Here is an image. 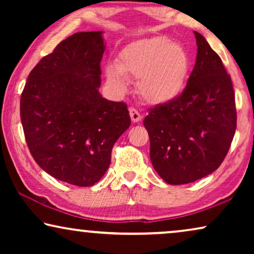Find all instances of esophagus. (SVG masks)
<instances>
[{"instance_id":"esophagus-1","label":"esophagus","mask_w":254,"mask_h":254,"mask_svg":"<svg viewBox=\"0 0 254 254\" xmlns=\"http://www.w3.org/2000/svg\"><path fill=\"white\" fill-rule=\"evenodd\" d=\"M129 114H130V119L133 123H138L142 119V116L140 114V112L134 107H129Z\"/></svg>"}]
</instances>
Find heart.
<instances>
[{"label":"heart","instance_id":"b5f03b06","mask_svg":"<svg viewBox=\"0 0 254 254\" xmlns=\"http://www.w3.org/2000/svg\"><path fill=\"white\" fill-rule=\"evenodd\" d=\"M190 59L185 48L165 37L137 41L106 67L107 82L119 93L127 91L128 77L138 78L140 95L149 103L175 99L189 77Z\"/></svg>","mask_w":254,"mask_h":254}]
</instances>
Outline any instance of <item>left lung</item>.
<instances>
[{"label":"left lung","mask_w":254,"mask_h":254,"mask_svg":"<svg viewBox=\"0 0 254 254\" xmlns=\"http://www.w3.org/2000/svg\"><path fill=\"white\" fill-rule=\"evenodd\" d=\"M183 92L149 110L143 125L156 172L171 185L203 178L224 161L236 127L235 91L223 62L202 34Z\"/></svg>","instance_id":"obj_1"}]
</instances>
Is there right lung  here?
I'll list each match as a JSON object with an SVG mask.
<instances>
[{
    "label": "right lung",
    "mask_w": 254,
    "mask_h": 254,
    "mask_svg": "<svg viewBox=\"0 0 254 254\" xmlns=\"http://www.w3.org/2000/svg\"><path fill=\"white\" fill-rule=\"evenodd\" d=\"M102 31L62 40L31 70L20 96L29 150L48 175L88 187L102 179L111 152L130 126L127 104L103 98Z\"/></svg>",
    "instance_id": "right-lung-1"
}]
</instances>
